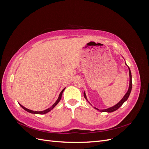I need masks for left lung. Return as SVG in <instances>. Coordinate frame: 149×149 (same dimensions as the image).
<instances>
[{
  "label": "left lung",
  "mask_w": 149,
  "mask_h": 149,
  "mask_svg": "<svg viewBox=\"0 0 149 149\" xmlns=\"http://www.w3.org/2000/svg\"><path fill=\"white\" fill-rule=\"evenodd\" d=\"M125 65H127V64H126V63H125ZM128 68H129V88H128V90H127V93H126L125 94V95L124 96V97H123V98H122V100H121L118 103H117L116 105H114V106H112V107H109V108H107V109H97V108L96 107H94V109H96V110H97V111H100V112H114V111H116V110H118V109H119V108L122 105H123V104H124L126 101L127 100V99L129 98V95H130V92H131L132 86L131 71H130V70L129 66H128ZM84 98L86 99V100H87V101L90 104H91V105L92 106L91 104L88 101V99H87V97H86V93H85L84 91Z\"/></svg>",
  "instance_id": "8db88e82"
}]
</instances>
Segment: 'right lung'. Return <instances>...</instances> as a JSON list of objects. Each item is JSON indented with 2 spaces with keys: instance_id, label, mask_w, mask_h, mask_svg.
<instances>
[{
  "instance_id": "obj_1",
  "label": "right lung",
  "mask_w": 149,
  "mask_h": 149,
  "mask_svg": "<svg viewBox=\"0 0 149 149\" xmlns=\"http://www.w3.org/2000/svg\"><path fill=\"white\" fill-rule=\"evenodd\" d=\"M65 88L62 90L61 91V92L60 93V95H59V96H58V99H57V100L56 101V102L53 104L50 107H49V108H48V109H45V110H44V111H32V110H30V109H27V108H26V107H25L24 106H23L22 105H21L20 104H19V105L23 108V109H24V110H25L26 111H27V112H30V113H31V114H47V112H49L51 110H52L54 107H55L57 104H58V103L60 102V101L61 100V96H62V94H63V91H64V90H65Z\"/></svg>"
}]
</instances>
